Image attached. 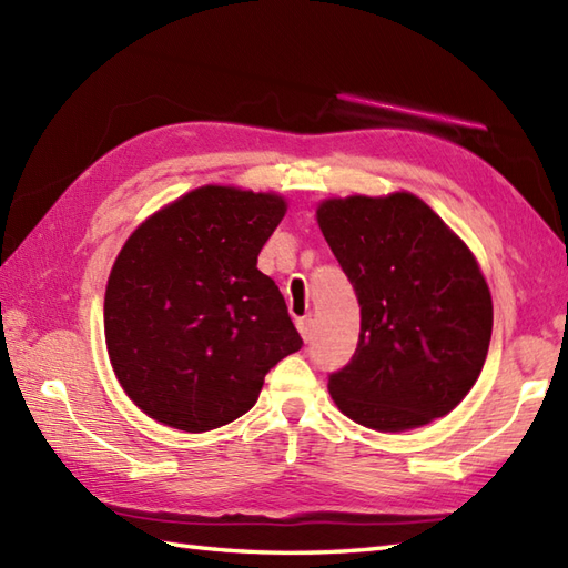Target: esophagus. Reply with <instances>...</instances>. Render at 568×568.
Here are the masks:
<instances>
[{
  "label": "esophagus",
  "instance_id": "34e87169",
  "mask_svg": "<svg viewBox=\"0 0 568 568\" xmlns=\"http://www.w3.org/2000/svg\"><path fill=\"white\" fill-rule=\"evenodd\" d=\"M295 324H297V332L303 334V339H305V344H307V342L312 339V320H310V317H297Z\"/></svg>",
  "mask_w": 568,
  "mask_h": 568
}]
</instances>
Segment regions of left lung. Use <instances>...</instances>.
<instances>
[{"label": "left lung", "mask_w": 568, "mask_h": 568, "mask_svg": "<svg viewBox=\"0 0 568 568\" xmlns=\"http://www.w3.org/2000/svg\"><path fill=\"white\" fill-rule=\"evenodd\" d=\"M317 224L361 307L356 354L329 376L334 405L376 432L449 415L478 381L493 332L474 251L407 190L327 197Z\"/></svg>", "instance_id": "1"}]
</instances>
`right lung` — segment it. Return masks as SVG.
<instances>
[{
	"label": "right lung",
	"mask_w": 568,
	"mask_h": 568,
	"mask_svg": "<svg viewBox=\"0 0 568 568\" xmlns=\"http://www.w3.org/2000/svg\"><path fill=\"white\" fill-rule=\"evenodd\" d=\"M285 212L277 192L202 185L124 241L106 281L104 342L143 415L192 434L224 427L303 346L281 291L256 268Z\"/></svg>",
	"instance_id": "obj_1"
}]
</instances>
